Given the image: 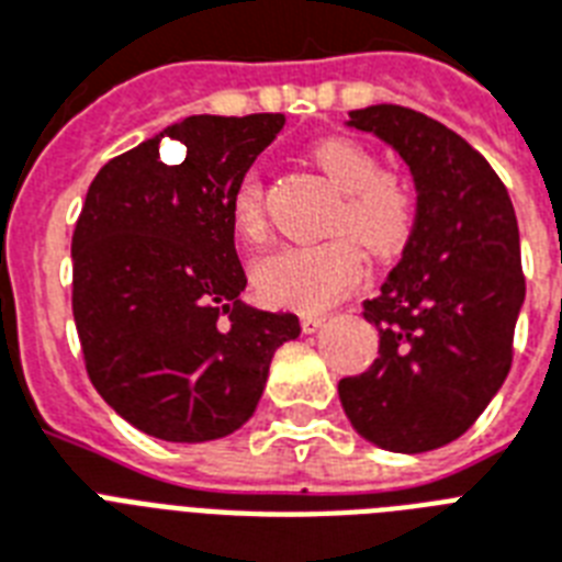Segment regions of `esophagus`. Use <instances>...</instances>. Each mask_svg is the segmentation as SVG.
Segmentation results:
<instances>
[{"instance_id": "1", "label": "esophagus", "mask_w": 562, "mask_h": 562, "mask_svg": "<svg viewBox=\"0 0 562 562\" xmlns=\"http://www.w3.org/2000/svg\"><path fill=\"white\" fill-rule=\"evenodd\" d=\"M324 324H326V312H303V315H300L303 333H317Z\"/></svg>"}]
</instances>
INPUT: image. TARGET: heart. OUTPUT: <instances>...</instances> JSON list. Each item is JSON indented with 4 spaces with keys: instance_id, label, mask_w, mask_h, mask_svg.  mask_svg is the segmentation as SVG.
<instances>
[{
    "instance_id": "obj_1",
    "label": "heart",
    "mask_w": 562,
    "mask_h": 562,
    "mask_svg": "<svg viewBox=\"0 0 562 562\" xmlns=\"http://www.w3.org/2000/svg\"><path fill=\"white\" fill-rule=\"evenodd\" d=\"M312 160L344 192L333 229L341 236L312 245H282L259 256L254 285L273 306L324 308L352 289L364 273L359 241L379 259L396 256L417 227V198L402 178L382 171V160L364 143L333 136L312 148ZM233 224L245 238L265 236V187L256 171L238 180ZM351 236L347 237L346 233Z\"/></svg>"
}]
</instances>
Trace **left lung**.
I'll list each match as a JSON object with an SVG mask.
<instances>
[{
	"mask_svg": "<svg viewBox=\"0 0 562 562\" xmlns=\"http://www.w3.org/2000/svg\"><path fill=\"white\" fill-rule=\"evenodd\" d=\"M408 162L417 227L364 300L379 356L338 382L352 428L387 452L452 443L481 417L514 361L525 303L519 224L505 183L463 136L400 104L352 110Z\"/></svg>",
	"mask_w": 562,
	"mask_h": 562,
	"instance_id": "1",
	"label": "left lung"
}]
</instances>
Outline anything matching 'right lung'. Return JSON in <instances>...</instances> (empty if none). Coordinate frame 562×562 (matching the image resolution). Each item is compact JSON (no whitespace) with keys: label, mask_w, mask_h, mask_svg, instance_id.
Instances as JSON below:
<instances>
[{"label":"right lung","mask_w":562,"mask_h":562,"mask_svg":"<svg viewBox=\"0 0 562 562\" xmlns=\"http://www.w3.org/2000/svg\"><path fill=\"white\" fill-rule=\"evenodd\" d=\"M282 113L189 116L95 175L72 233V315L87 375L139 431L171 443L233 435L254 417L291 312L241 303L229 201L277 139ZM188 145L178 167L159 139Z\"/></svg>","instance_id":"obj_1"}]
</instances>
